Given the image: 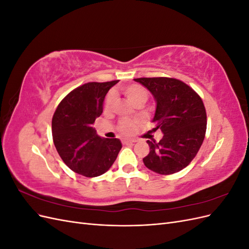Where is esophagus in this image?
<instances>
[{
  "label": "esophagus",
  "instance_id": "obj_1",
  "mask_svg": "<svg viewBox=\"0 0 249 249\" xmlns=\"http://www.w3.org/2000/svg\"><path fill=\"white\" fill-rule=\"evenodd\" d=\"M134 142H136V140H132V139H124V140H123L124 144H130V143H134Z\"/></svg>",
  "mask_w": 249,
  "mask_h": 249
}]
</instances>
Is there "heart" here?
<instances>
[{"label":"heart","instance_id":"obj_1","mask_svg":"<svg viewBox=\"0 0 249 249\" xmlns=\"http://www.w3.org/2000/svg\"><path fill=\"white\" fill-rule=\"evenodd\" d=\"M123 92L127 99H129L133 104L136 105V106H138V105H143L148 99L147 89L140 84H131L129 86H125L123 89ZM114 100L115 97L113 93H110L107 95L106 100H105V105H104L105 110L109 111L112 108ZM137 125H138L137 120L123 119L118 124V131L122 134L129 136V135H132L135 132Z\"/></svg>","mask_w":249,"mask_h":249}]
</instances>
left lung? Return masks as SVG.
Wrapping results in <instances>:
<instances>
[{
  "label": "left lung",
  "instance_id": "left-lung-1",
  "mask_svg": "<svg viewBox=\"0 0 249 249\" xmlns=\"http://www.w3.org/2000/svg\"><path fill=\"white\" fill-rule=\"evenodd\" d=\"M147 88L157 103L153 131L164 134L159 142L147 140L145 166L159 175H172L187 167L205 139L207 113L200 96L173 78L134 79Z\"/></svg>",
  "mask_w": 249,
  "mask_h": 249
}]
</instances>
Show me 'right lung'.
<instances>
[{
  "mask_svg": "<svg viewBox=\"0 0 249 249\" xmlns=\"http://www.w3.org/2000/svg\"><path fill=\"white\" fill-rule=\"evenodd\" d=\"M117 82H90L73 89L58 105L53 116L52 134L57 152L79 175L87 178L103 175L122 149L119 139L102 138L93 127L103 113L105 96Z\"/></svg>",
  "mask_w": 249,
  "mask_h": 249,
  "instance_id": "1",
  "label": "right lung"
}]
</instances>
